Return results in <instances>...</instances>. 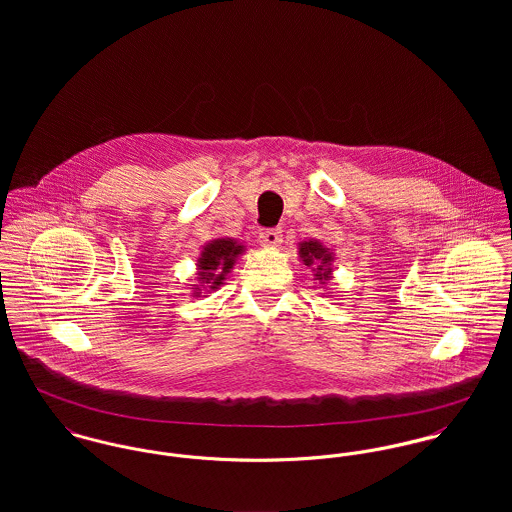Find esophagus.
Instances as JSON below:
<instances>
[{
    "label": "esophagus",
    "mask_w": 512,
    "mask_h": 512,
    "mask_svg": "<svg viewBox=\"0 0 512 512\" xmlns=\"http://www.w3.org/2000/svg\"><path fill=\"white\" fill-rule=\"evenodd\" d=\"M260 242L268 248H276L282 244V230L280 228H272V230H264L260 232Z\"/></svg>",
    "instance_id": "esophagus-1"
}]
</instances>
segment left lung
I'll list each match as a JSON object with an SVG mask.
<instances>
[{
    "instance_id": "left-lung-1",
    "label": "left lung",
    "mask_w": 512,
    "mask_h": 512,
    "mask_svg": "<svg viewBox=\"0 0 512 512\" xmlns=\"http://www.w3.org/2000/svg\"><path fill=\"white\" fill-rule=\"evenodd\" d=\"M297 254L299 260L311 268L313 272V280H317L323 288H327L329 280H333V262H335V254L331 252V248H327L323 242L309 238L297 244Z\"/></svg>"
}]
</instances>
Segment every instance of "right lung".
<instances>
[{"label":"right lung","instance_id":"right-lung-1","mask_svg":"<svg viewBox=\"0 0 512 512\" xmlns=\"http://www.w3.org/2000/svg\"><path fill=\"white\" fill-rule=\"evenodd\" d=\"M246 252V246L234 238L222 236L209 240L197 258V282L193 284V297H207V293L219 290L226 276L232 272L236 260Z\"/></svg>","mask_w":512,"mask_h":512}]
</instances>
